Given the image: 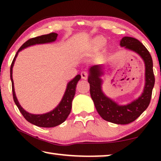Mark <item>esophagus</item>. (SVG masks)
Instances as JSON below:
<instances>
[{
    "label": "esophagus",
    "instance_id": "esophagus-1",
    "mask_svg": "<svg viewBox=\"0 0 161 161\" xmlns=\"http://www.w3.org/2000/svg\"><path fill=\"white\" fill-rule=\"evenodd\" d=\"M80 75H81V78H82V79H84V80H86V79L88 78V75H88L86 72L83 71L81 72Z\"/></svg>",
    "mask_w": 161,
    "mask_h": 161
}]
</instances>
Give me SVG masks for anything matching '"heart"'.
<instances>
[{
    "mask_svg": "<svg viewBox=\"0 0 161 161\" xmlns=\"http://www.w3.org/2000/svg\"><path fill=\"white\" fill-rule=\"evenodd\" d=\"M106 44V39L102 36H98L92 39L91 42V49L92 50H99L103 48Z\"/></svg>",
    "mask_w": 161,
    "mask_h": 161,
    "instance_id": "obj_1",
    "label": "heart"
}]
</instances>
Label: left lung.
I'll return each mask as SVG.
<instances>
[{
  "label": "left lung",
  "instance_id": "8db88e82",
  "mask_svg": "<svg viewBox=\"0 0 161 161\" xmlns=\"http://www.w3.org/2000/svg\"><path fill=\"white\" fill-rule=\"evenodd\" d=\"M120 45L139 54L144 59L146 67V83L142 95L137 100L127 105H119L107 97L101 90L103 74L102 65H94L90 68L88 81L90 84V94L94 105L101 117L108 122L118 125H126L135 121L149 106L153 89L155 85L153 63L152 56L145 46L133 37L125 36L120 42Z\"/></svg>",
  "mask_w": 161,
  "mask_h": 161
}]
</instances>
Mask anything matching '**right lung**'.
Instances as JSON below:
<instances>
[{"instance_id": "add662e5", "label": "right lung", "mask_w": 161, "mask_h": 161, "mask_svg": "<svg viewBox=\"0 0 161 161\" xmlns=\"http://www.w3.org/2000/svg\"><path fill=\"white\" fill-rule=\"evenodd\" d=\"M58 34L56 33H50V34L42 35V36L34 37V38L29 39L28 41H26L19 48L18 51L17 52L16 55H15L14 59H13L12 64H11L10 67V78L11 80H12V94H13V99L15 104L17 105V108L20 111L22 115L24 116L28 122H29L31 124L36 125L38 127H56L57 125L61 124L64 121L67 119V118L69 116V114L71 111L72 108V102L73 100L75 94V90L77 83H78V80L81 78V76L80 75H78L75 78L72 79L71 81H69V83L67 84V89H66L65 94L64 95L62 100H61V103L59 105L55 108L53 111L49 112V113L45 114H40V115H36V114H31L28 113L25 111L23 108L20 106L17 99L15 96V92L14 89V83H13L12 79V67L14 65V62L15 61V58L17 56L18 52L23 50V48H25L27 47H29L31 45H36V44H44V43H48L52 42L55 41L56 39V37Z\"/></svg>"}]
</instances>
